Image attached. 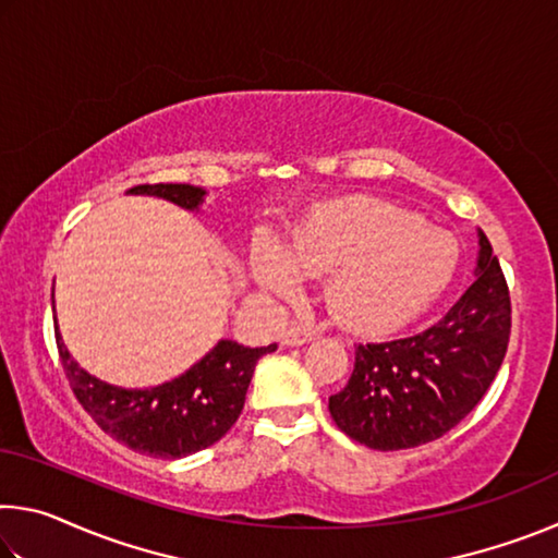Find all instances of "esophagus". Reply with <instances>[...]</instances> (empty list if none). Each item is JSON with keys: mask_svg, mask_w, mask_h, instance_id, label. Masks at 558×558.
I'll return each mask as SVG.
<instances>
[{"mask_svg": "<svg viewBox=\"0 0 558 558\" xmlns=\"http://www.w3.org/2000/svg\"><path fill=\"white\" fill-rule=\"evenodd\" d=\"M313 339H315V329H310V327H300V325H295V327H288L286 332H282V344H288V347L307 344V342H313Z\"/></svg>", "mask_w": 558, "mask_h": 558, "instance_id": "1", "label": "esophagus"}]
</instances>
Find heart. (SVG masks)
I'll list each match as a JSON object with an SVG mask.
<instances>
[{"label":"heart","instance_id":"obj_1","mask_svg":"<svg viewBox=\"0 0 558 558\" xmlns=\"http://www.w3.org/2000/svg\"><path fill=\"white\" fill-rule=\"evenodd\" d=\"M458 266L448 231L372 196L310 209L292 226L286 256L263 243L253 272L263 288L292 292L300 276H325L327 302L344 323L381 329L405 323L436 300Z\"/></svg>","mask_w":558,"mask_h":558}]
</instances>
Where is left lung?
<instances>
[{"mask_svg": "<svg viewBox=\"0 0 558 558\" xmlns=\"http://www.w3.org/2000/svg\"><path fill=\"white\" fill-rule=\"evenodd\" d=\"M512 302L505 272L480 231L477 280L436 325L389 342L356 344L354 372L329 413L374 450L438 440L483 401L502 366Z\"/></svg>", "mask_w": 558, "mask_h": 558, "instance_id": "8db88e82", "label": "left lung"}]
</instances>
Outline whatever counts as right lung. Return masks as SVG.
<instances>
[{
    "label": "right lung",
    "instance_id": "1",
    "mask_svg": "<svg viewBox=\"0 0 558 558\" xmlns=\"http://www.w3.org/2000/svg\"><path fill=\"white\" fill-rule=\"evenodd\" d=\"M130 194H149L184 209H199L206 192L192 184H140ZM56 347L65 379L90 418L130 450L167 460L192 456L221 440L239 421L258 359L278 349V344L243 347L221 339L179 379L153 389H120L81 369L59 332Z\"/></svg>",
    "mask_w": 558,
    "mask_h": 558
}]
</instances>
